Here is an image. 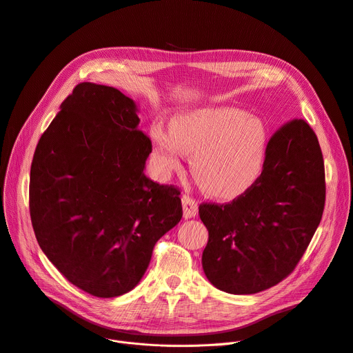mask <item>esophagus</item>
Returning a JSON list of instances; mask_svg holds the SVG:
<instances>
[{"mask_svg":"<svg viewBox=\"0 0 353 353\" xmlns=\"http://www.w3.org/2000/svg\"><path fill=\"white\" fill-rule=\"evenodd\" d=\"M181 203H183V214H184L185 219L194 218L198 214V203L194 198H191L188 195H183Z\"/></svg>","mask_w":353,"mask_h":353,"instance_id":"1","label":"esophagus"}]
</instances>
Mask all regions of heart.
Returning <instances> with one entry per match:
<instances>
[{"instance_id":"b5f03b06","label":"heart","mask_w":353,"mask_h":353,"mask_svg":"<svg viewBox=\"0 0 353 353\" xmlns=\"http://www.w3.org/2000/svg\"><path fill=\"white\" fill-rule=\"evenodd\" d=\"M154 157L162 173L180 169L191 155V172L208 195L222 201L243 196L261 179L270 145L265 123L234 108H204L176 116L170 131H150Z\"/></svg>"}]
</instances>
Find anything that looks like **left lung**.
I'll list each match as a JSON object with an SVG mask.
<instances>
[{
	"label": "left lung",
	"instance_id": "left-lung-1",
	"mask_svg": "<svg viewBox=\"0 0 353 353\" xmlns=\"http://www.w3.org/2000/svg\"><path fill=\"white\" fill-rule=\"evenodd\" d=\"M325 204L321 148L303 120H292L270 139L259 183L229 204H201L208 229L203 268L232 294L275 286L297 265L320 225Z\"/></svg>",
	"mask_w": 353,
	"mask_h": 353
}]
</instances>
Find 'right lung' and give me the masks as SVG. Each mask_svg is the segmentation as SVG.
<instances>
[{
	"label": "right lung",
	"instance_id": "right-lung-1",
	"mask_svg": "<svg viewBox=\"0 0 353 353\" xmlns=\"http://www.w3.org/2000/svg\"><path fill=\"white\" fill-rule=\"evenodd\" d=\"M60 109L30 168L33 230L72 285L96 297L121 296L180 222V191L145 176L152 143L138 130L135 102L119 89L82 82Z\"/></svg>",
	"mask_w": 353,
	"mask_h": 353
}]
</instances>
